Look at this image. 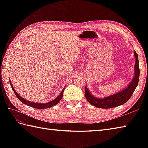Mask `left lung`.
I'll return each instance as SVG.
<instances>
[{"label":"left lung","instance_id":"1","mask_svg":"<svg viewBox=\"0 0 148 148\" xmlns=\"http://www.w3.org/2000/svg\"><path fill=\"white\" fill-rule=\"evenodd\" d=\"M135 57H136V64H135V76L132 81L129 84L128 87L125 88L121 92L114 95H111L103 99H98L93 97L88 90L86 86H85V97L88 102L93 106L102 109H110L115 107L123 105L127 102L136 90L138 85L139 80L140 70L139 67V59H138L137 53L134 51Z\"/></svg>","mask_w":148,"mask_h":148}]
</instances>
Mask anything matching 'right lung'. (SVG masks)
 Instances as JSON below:
<instances>
[{
	"label": "right lung",
	"mask_w": 148,
	"mask_h": 148,
	"mask_svg": "<svg viewBox=\"0 0 148 148\" xmlns=\"http://www.w3.org/2000/svg\"><path fill=\"white\" fill-rule=\"evenodd\" d=\"M9 83H10V84L11 86V88H12V90H13V92L14 93V94L16 95V96L17 97V98L20 100V101L23 103L24 104H26L27 106H30L32 107V108H37V109H46V108H51V107L53 106H55L56 104H57V103L60 101V100L62 99V97H63V93H64V89H63L62 92H61V93L60 94V95L58 96L55 99L52 100V101L49 102H48V103H34V102H30V101H28V100L24 99L23 98H22V97L21 96H20V95L16 92V90L13 88V86H12V84L11 83V81H9Z\"/></svg>",
	"instance_id": "add662e5"
}]
</instances>
